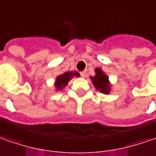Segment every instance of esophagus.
Instances as JSON below:
<instances>
[{
	"label": "esophagus",
	"instance_id": "obj_1",
	"mask_svg": "<svg viewBox=\"0 0 156 156\" xmlns=\"http://www.w3.org/2000/svg\"><path fill=\"white\" fill-rule=\"evenodd\" d=\"M81 76H82L83 78H85V77H86V72H85V71L82 72V73H81Z\"/></svg>",
	"mask_w": 156,
	"mask_h": 156
}]
</instances>
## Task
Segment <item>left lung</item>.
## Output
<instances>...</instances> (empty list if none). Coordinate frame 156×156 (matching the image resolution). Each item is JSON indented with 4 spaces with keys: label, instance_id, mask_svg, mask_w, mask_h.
<instances>
[{
    "label": "left lung",
    "instance_id": "1",
    "mask_svg": "<svg viewBox=\"0 0 156 156\" xmlns=\"http://www.w3.org/2000/svg\"><path fill=\"white\" fill-rule=\"evenodd\" d=\"M95 76L90 77L94 87L101 93L108 95L112 90V84L109 81L108 76L100 67L95 68Z\"/></svg>",
    "mask_w": 156,
    "mask_h": 156
}]
</instances>
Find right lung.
<instances>
[{
  "instance_id": "right-lung-1",
  "label": "right lung",
  "mask_w": 156,
  "mask_h": 156,
  "mask_svg": "<svg viewBox=\"0 0 156 156\" xmlns=\"http://www.w3.org/2000/svg\"><path fill=\"white\" fill-rule=\"evenodd\" d=\"M74 77H80V74L78 72H66L64 73L60 74L57 76L55 78V81L54 83V85L55 88V91H60L62 90L68 84L69 81L73 78Z\"/></svg>"
}]
</instances>
